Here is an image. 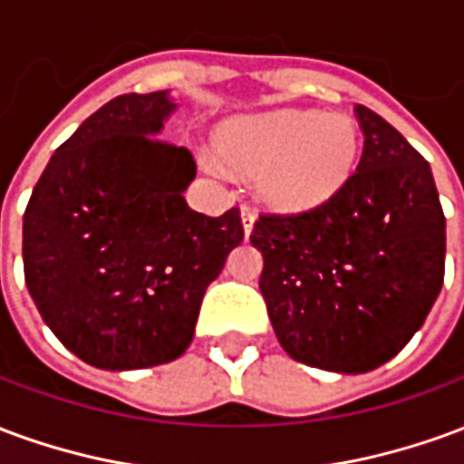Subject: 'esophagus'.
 Listing matches in <instances>:
<instances>
[{
	"mask_svg": "<svg viewBox=\"0 0 464 464\" xmlns=\"http://www.w3.org/2000/svg\"><path fill=\"white\" fill-rule=\"evenodd\" d=\"M241 221H243V231L246 236L253 231V223H256V211H253L251 206H241Z\"/></svg>",
	"mask_w": 464,
	"mask_h": 464,
	"instance_id": "34e87169",
	"label": "esophagus"
}]
</instances>
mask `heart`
<instances>
[{
    "label": "heart",
    "instance_id": "b5f03b06",
    "mask_svg": "<svg viewBox=\"0 0 464 464\" xmlns=\"http://www.w3.org/2000/svg\"><path fill=\"white\" fill-rule=\"evenodd\" d=\"M360 133L348 114L276 111L228 123L218 156L256 176L263 203L278 211H311L335 198L355 171Z\"/></svg>",
    "mask_w": 464,
    "mask_h": 464
}]
</instances>
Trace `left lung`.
<instances>
[{"label": "left lung", "instance_id": "8db88e82", "mask_svg": "<svg viewBox=\"0 0 464 464\" xmlns=\"http://www.w3.org/2000/svg\"><path fill=\"white\" fill-rule=\"evenodd\" d=\"M358 169L335 198L261 213V293L283 350L335 372H368L405 348L445 278V213L430 163L365 106Z\"/></svg>", "mask_w": 464, "mask_h": 464}]
</instances>
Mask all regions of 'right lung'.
Here are the masks:
<instances>
[{"label": "right lung", "instance_id": "1", "mask_svg": "<svg viewBox=\"0 0 464 464\" xmlns=\"http://www.w3.org/2000/svg\"><path fill=\"white\" fill-rule=\"evenodd\" d=\"M176 104L123 94L89 116L24 211V281L44 323L89 365L136 370L188 348L203 293L243 241L241 211L188 208V149L153 141Z\"/></svg>", "mask_w": 464, "mask_h": 464}]
</instances>
